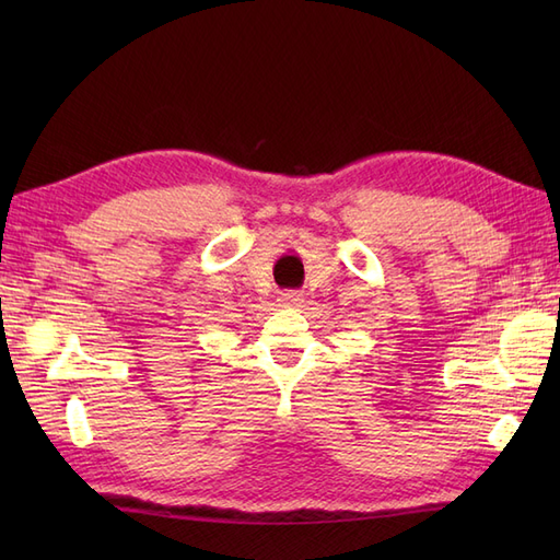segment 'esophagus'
Instances as JSON below:
<instances>
[{
  "label": "esophagus",
  "mask_w": 560,
  "mask_h": 560,
  "mask_svg": "<svg viewBox=\"0 0 560 560\" xmlns=\"http://www.w3.org/2000/svg\"><path fill=\"white\" fill-rule=\"evenodd\" d=\"M280 301L284 303V306L296 308V306H301V303H303V294L301 292H284Z\"/></svg>",
  "instance_id": "1"
}]
</instances>
